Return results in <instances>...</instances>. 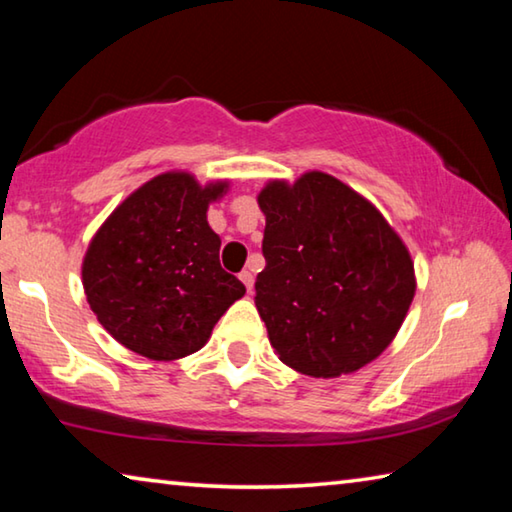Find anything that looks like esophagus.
Listing matches in <instances>:
<instances>
[{
  "instance_id": "esophagus-1",
  "label": "esophagus",
  "mask_w": 512,
  "mask_h": 512,
  "mask_svg": "<svg viewBox=\"0 0 512 512\" xmlns=\"http://www.w3.org/2000/svg\"><path fill=\"white\" fill-rule=\"evenodd\" d=\"M239 280L244 282V287H246L248 293H253V282H255L253 273H250V271H241V273H239Z\"/></svg>"
}]
</instances>
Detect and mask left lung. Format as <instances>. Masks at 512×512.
<instances>
[{"instance_id":"obj_1","label":"left lung","mask_w":512,"mask_h":512,"mask_svg":"<svg viewBox=\"0 0 512 512\" xmlns=\"http://www.w3.org/2000/svg\"><path fill=\"white\" fill-rule=\"evenodd\" d=\"M266 216L255 307L282 363L334 379L368 366L400 332L415 296L409 248L366 196L325 171L257 194Z\"/></svg>"}]
</instances>
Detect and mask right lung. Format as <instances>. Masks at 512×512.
Returning <instances> with one entry per match:
<instances>
[{"instance_id": "right-lung-1", "label": "right lung", "mask_w": 512, "mask_h": 512, "mask_svg": "<svg viewBox=\"0 0 512 512\" xmlns=\"http://www.w3.org/2000/svg\"><path fill=\"white\" fill-rule=\"evenodd\" d=\"M230 180L201 185L173 169L128 194L90 239L81 282L103 329L151 361H176L210 341L246 287L219 264L221 237L207 223Z\"/></svg>"}]
</instances>
